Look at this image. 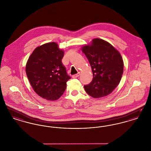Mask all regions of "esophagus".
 <instances>
[{
    "label": "esophagus",
    "instance_id": "34e87169",
    "mask_svg": "<svg viewBox=\"0 0 151 151\" xmlns=\"http://www.w3.org/2000/svg\"><path fill=\"white\" fill-rule=\"evenodd\" d=\"M79 75H80V72H78L77 74L73 75L72 76V78H76L79 77Z\"/></svg>",
    "mask_w": 151,
    "mask_h": 151
}]
</instances>
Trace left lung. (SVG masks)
Listing matches in <instances>:
<instances>
[{
    "mask_svg": "<svg viewBox=\"0 0 151 151\" xmlns=\"http://www.w3.org/2000/svg\"><path fill=\"white\" fill-rule=\"evenodd\" d=\"M81 50L87 58L93 73V79L84 88L94 99L111 93L120 83L123 72V61L119 52L107 41L94 38Z\"/></svg>",
    "mask_w": 151,
    "mask_h": 151,
    "instance_id": "obj_1",
    "label": "left lung"
}]
</instances>
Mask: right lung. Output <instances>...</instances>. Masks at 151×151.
Segmentation results:
<instances>
[{"label":"right lung","instance_id":"obj_1","mask_svg":"<svg viewBox=\"0 0 151 151\" xmlns=\"http://www.w3.org/2000/svg\"><path fill=\"white\" fill-rule=\"evenodd\" d=\"M64 53L57 43H45L36 47L27 61L25 70L31 86L47 100L59 99L71 79L62 63Z\"/></svg>","mask_w":151,"mask_h":151}]
</instances>
